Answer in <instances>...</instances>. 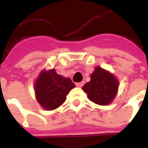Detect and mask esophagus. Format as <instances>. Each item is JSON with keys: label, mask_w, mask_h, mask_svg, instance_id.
Returning <instances> with one entry per match:
<instances>
[{"label": "esophagus", "mask_w": 148, "mask_h": 148, "mask_svg": "<svg viewBox=\"0 0 148 148\" xmlns=\"http://www.w3.org/2000/svg\"><path fill=\"white\" fill-rule=\"evenodd\" d=\"M84 85V82H77L76 83V86L82 87Z\"/></svg>", "instance_id": "34e87169"}]
</instances>
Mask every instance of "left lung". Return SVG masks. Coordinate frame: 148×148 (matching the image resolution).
I'll return each instance as SVG.
<instances>
[{"instance_id":"1","label":"left lung","mask_w":148,"mask_h":148,"mask_svg":"<svg viewBox=\"0 0 148 148\" xmlns=\"http://www.w3.org/2000/svg\"><path fill=\"white\" fill-rule=\"evenodd\" d=\"M117 89V79L101 67L95 68L94 72L91 74L90 82L82 87L89 99L101 106L111 103L116 95Z\"/></svg>"}]
</instances>
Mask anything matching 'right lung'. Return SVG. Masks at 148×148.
Wrapping results in <instances>:
<instances>
[{
    "label": "right lung",
    "mask_w": 148,
    "mask_h": 148,
    "mask_svg": "<svg viewBox=\"0 0 148 148\" xmlns=\"http://www.w3.org/2000/svg\"><path fill=\"white\" fill-rule=\"evenodd\" d=\"M38 102L47 110L58 108L66 99V95L75 85L69 77H63L55 69L42 71L35 85Z\"/></svg>",
    "instance_id": "right-lung-1"
}]
</instances>
